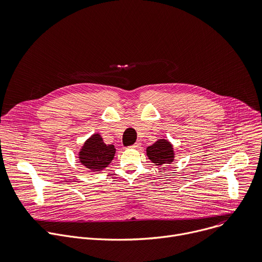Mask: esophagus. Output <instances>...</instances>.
Wrapping results in <instances>:
<instances>
[{"mask_svg":"<svg viewBox=\"0 0 262 262\" xmlns=\"http://www.w3.org/2000/svg\"><path fill=\"white\" fill-rule=\"evenodd\" d=\"M141 146V143L140 142H136L134 145H132L130 147L132 148H135V149H137V148H139V147H140Z\"/></svg>","mask_w":262,"mask_h":262,"instance_id":"obj_1","label":"esophagus"}]
</instances>
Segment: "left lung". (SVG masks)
I'll return each mask as SVG.
<instances>
[{
	"label": "left lung",
	"instance_id": "left-lung-1",
	"mask_svg": "<svg viewBox=\"0 0 262 262\" xmlns=\"http://www.w3.org/2000/svg\"><path fill=\"white\" fill-rule=\"evenodd\" d=\"M146 156L156 166H162L173 162L175 150L172 144L166 139H158L152 145L146 148Z\"/></svg>",
	"mask_w": 262,
	"mask_h": 262
}]
</instances>
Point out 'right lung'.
Returning a JSON list of instances; mask_svg holds the SVG:
<instances>
[{
	"instance_id": "add662e5",
	"label": "right lung",
	"mask_w": 262,
	"mask_h": 262,
	"mask_svg": "<svg viewBox=\"0 0 262 262\" xmlns=\"http://www.w3.org/2000/svg\"><path fill=\"white\" fill-rule=\"evenodd\" d=\"M116 148L113 144H105L99 133L92 135L82 145L78 159L80 163L94 172L105 169L113 161Z\"/></svg>"
}]
</instances>
